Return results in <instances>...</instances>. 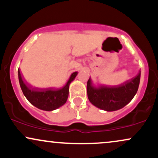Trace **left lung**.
Returning a JSON list of instances; mask_svg holds the SVG:
<instances>
[{
	"label": "left lung",
	"instance_id": "8db88e82",
	"mask_svg": "<svg viewBox=\"0 0 158 158\" xmlns=\"http://www.w3.org/2000/svg\"><path fill=\"white\" fill-rule=\"evenodd\" d=\"M140 79V70L135 77L118 85H99L94 86L91 79L87 83L88 97L98 108L114 111L123 108L132 100L137 94Z\"/></svg>",
	"mask_w": 158,
	"mask_h": 158
}]
</instances>
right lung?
I'll list each match as a JSON object with an SVG mask.
<instances>
[{
    "mask_svg": "<svg viewBox=\"0 0 158 158\" xmlns=\"http://www.w3.org/2000/svg\"><path fill=\"white\" fill-rule=\"evenodd\" d=\"M73 72L64 86L61 88H41L33 87L25 80L19 68V80L23 95L32 106L39 109L51 111L60 108L66 103L69 94V86L77 76Z\"/></svg>",
    "mask_w": 158,
    "mask_h": 158,
    "instance_id": "obj_1",
    "label": "right lung"
}]
</instances>
